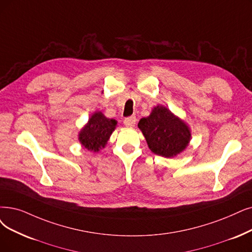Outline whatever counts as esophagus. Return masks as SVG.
Returning <instances> with one entry per match:
<instances>
[{
    "mask_svg": "<svg viewBox=\"0 0 252 252\" xmlns=\"http://www.w3.org/2000/svg\"><path fill=\"white\" fill-rule=\"evenodd\" d=\"M135 123H136V118L134 116H131V117H128V118L124 119V124L127 127H133L135 125Z\"/></svg>",
    "mask_w": 252,
    "mask_h": 252,
    "instance_id": "1",
    "label": "esophagus"
}]
</instances>
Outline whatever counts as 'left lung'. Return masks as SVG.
<instances>
[{"mask_svg": "<svg viewBox=\"0 0 252 252\" xmlns=\"http://www.w3.org/2000/svg\"><path fill=\"white\" fill-rule=\"evenodd\" d=\"M138 128L146 137L153 153L162 157H174L188 146L190 130L187 125L162 105L154 107L147 118L139 120Z\"/></svg>", "mask_w": 252, "mask_h": 252, "instance_id": "8db88e82", "label": "left lung"}]
</instances>
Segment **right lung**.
Here are the masks:
<instances>
[{"instance_id": "right-lung-1", "label": "right lung", "mask_w": 252, "mask_h": 252, "mask_svg": "<svg viewBox=\"0 0 252 252\" xmlns=\"http://www.w3.org/2000/svg\"><path fill=\"white\" fill-rule=\"evenodd\" d=\"M116 125V120L105 118L101 112L95 113L89 119V123L80 131L78 137L79 142L86 149L98 152L106 145Z\"/></svg>"}]
</instances>
